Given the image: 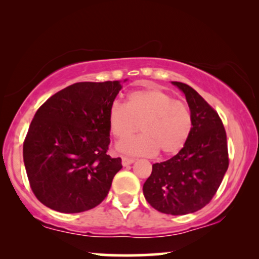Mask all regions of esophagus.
<instances>
[{"label":"esophagus","instance_id":"34e87169","mask_svg":"<svg viewBox=\"0 0 259 259\" xmlns=\"http://www.w3.org/2000/svg\"><path fill=\"white\" fill-rule=\"evenodd\" d=\"M121 162L123 166H127V165H131L134 162V159L133 158H130V157H121Z\"/></svg>","mask_w":259,"mask_h":259}]
</instances>
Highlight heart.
Segmentation results:
<instances>
[{"mask_svg": "<svg viewBox=\"0 0 259 259\" xmlns=\"http://www.w3.org/2000/svg\"><path fill=\"white\" fill-rule=\"evenodd\" d=\"M107 122L116 140L133 136L139 125V137L118 145L119 151L128 154H175L185 146L192 131L189 106L155 87L131 92L123 105L113 102Z\"/></svg>", "mask_w": 259, "mask_h": 259, "instance_id": "obj_1", "label": "heart"}]
</instances>
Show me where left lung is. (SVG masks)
<instances>
[{
  "label": "left lung",
  "mask_w": 259,
  "mask_h": 259,
  "mask_svg": "<svg viewBox=\"0 0 259 259\" xmlns=\"http://www.w3.org/2000/svg\"><path fill=\"white\" fill-rule=\"evenodd\" d=\"M172 83L185 94L192 131L175 157L153 164L143 191L155 210L180 215L193 213L210 203L229 167V152L218 113L189 84Z\"/></svg>",
  "instance_id": "1"
}]
</instances>
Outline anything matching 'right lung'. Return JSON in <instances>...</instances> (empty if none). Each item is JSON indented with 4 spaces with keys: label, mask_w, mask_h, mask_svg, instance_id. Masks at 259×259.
<instances>
[{
    "label": "right lung",
    "mask_w": 259,
    "mask_h": 259,
    "mask_svg": "<svg viewBox=\"0 0 259 259\" xmlns=\"http://www.w3.org/2000/svg\"><path fill=\"white\" fill-rule=\"evenodd\" d=\"M119 81L76 82L52 95L35 113L23 143L31 191L46 206L77 213L107 197L121 159L107 154L108 109Z\"/></svg>",
    "instance_id": "1"
}]
</instances>
